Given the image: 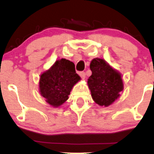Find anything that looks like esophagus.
Returning <instances> with one entry per match:
<instances>
[{
  "label": "esophagus",
  "mask_w": 154,
  "mask_h": 154,
  "mask_svg": "<svg viewBox=\"0 0 154 154\" xmlns=\"http://www.w3.org/2000/svg\"><path fill=\"white\" fill-rule=\"evenodd\" d=\"M79 76H80L81 78H82V79H84L85 78V73L84 72H79Z\"/></svg>",
  "instance_id": "esophagus-1"
}]
</instances>
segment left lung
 Segmentation results:
<instances>
[{"instance_id": "left-lung-1", "label": "left lung", "mask_w": 154, "mask_h": 154, "mask_svg": "<svg viewBox=\"0 0 154 154\" xmlns=\"http://www.w3.org/2000/svg\"><path fill=\"white\" fill-rule=\"evenodd\" d=\"M90 69L92 75L88 79V85L92 98L100 106H109L119 98L124 89L121 74L99 58L92 60Z\"/></svg>"}]
</instances>
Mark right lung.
Returning a JSON list of instances; mask_svg holds the SVG:
<instances>
[{"mask_svg": "<svg viewBox=\"0 0 154 154\" xmlns=\"http://www.w3.org/2000/svg\"><path fill=\"white\" fill-rule=\"evenodd\" d=\"M80 79L76 73L75 63L61 59L41 74L39 91L49 105L57 108L68 100L72 88Z\"/></svg>", "mask_w": 154, "mask_h": 154, "instance_id": "add662e5", "label": "right lung"}]
</instances>
